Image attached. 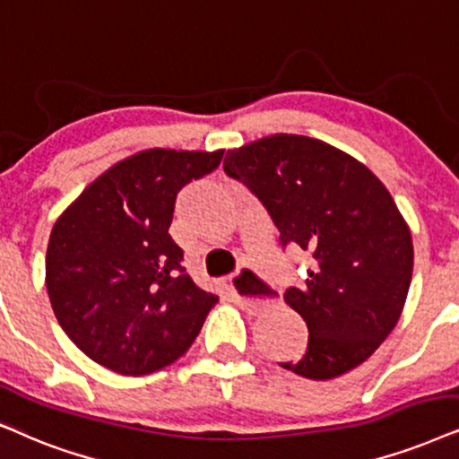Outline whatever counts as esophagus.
<instances>
[{
  "label": "esophagus",
  "instance_id": "obj_1",
  "mask_svg": "<svg viewBox=\"0 0 459 459\" xmlns=\"http://www.w3.org/2000/svg\"><path fill=\"white\" fill-rule=\"evenodd\" d=\"M230 290H233L237 303L249 313L263 311L273 303L271 290L247 269L230 280Z\"/></svg>",
  "mask_w": 459,
  "mask_h": 459
}]
</instances>
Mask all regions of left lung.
I'll return each mask as SVG.
<instances>
[{
    "label": "left lung",
    "instance_id": "8db88e82",
    "mask_svg": "<svg viewBox=\"0 0 459 459\" xmlns=\"http://www.w3.org/2000/svg\"><path fill=\"white\" fill-rule=\"evenodd\" d=\"M224 171L263 201L281 246L313 256L303 286L283 294L309 345L281 367L316 381L359 367L398 324L413 275V239L390 190L343 150L290 133L229 150Z\"/></svg>",
    "mask_w": 459,
    "mask_h": 459
}]
</instances>
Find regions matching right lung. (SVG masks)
I'll list each match as a JSON object with an SVG mask.
<instances>
[{"instance_id": "right-lung-1", "label": "right lung", "mask_w": 459, "mask_h": 459, "mask_svg": "<svg viewBox=\"0 0 459 459\" xmlns=\"http://www.w3.org/2000/svg\"><path fill=\"white\" fill-rule=\"evenodd\" d=\"M222 156L142 150L103 171L56 218L46 249L52 311L101 367L129 377L169 367L218 303L182 266L169 226L179 190Z\"/></svg>"}]
</instances>
